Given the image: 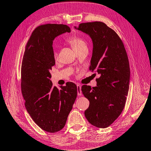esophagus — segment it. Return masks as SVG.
I'll use <instances>...</instances> for the list:
<instances>
[{
  "label": "esophagus",
  "instance_id": "1",
  "mask_svg": "<svg viewBox=\"0 0 151 151\" xmlns=\"http://www.w3.org/2000/svg\"><path fill=\"white\" fill-rule=\"evenodd\" d=\"M76 86H77V93L78 96L82 95V91H81V86L79 84H76Z\"/></svg>",
  "mask_w": 151,
  "mask_h": 151
}]
</instances>
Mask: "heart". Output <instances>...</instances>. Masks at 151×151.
<instances>
[{
	"label": "heart",
	"mask_w": 151,
	"mask_h": 151,
	"mask_svg": "<svg viewBox=\"0 0 151 151\" xmlns=\"http://www.w3.org/2000/svg\"><path fill=\"white\" fill-rule=\"evenodd\" d=\"M68 41L70 43V45L73 46L74 49L75 50L79 49V48H83V47H87L86 42L81 37H76V36H73L68 39ZM53 55H54V58L57 59L58 57V53L56 50H54L53 52Z\"/></svg>",
	"instance_id": "heart-1"
}]
</instances>
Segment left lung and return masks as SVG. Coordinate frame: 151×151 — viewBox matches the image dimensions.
Masks as SVG:
<instances>
[{"instance_id":"1","label":"left lung","mask_w":151,"mask_h":151,"mask_svg":"<svg viewBox=\"0 0 151 151\" xmlns=\"http://www.w3.org/2000/svg\"><path fill=\"white\" fill-rule=\"evenodd\" d=\"M75 28L91 38L90 70L100 75L96 86L81 88L90 102L85 115L93 126L104 129L118 118L126 103L130 81L128 56L119 35L104 22H86Z\"/></svg>"}]
</instances>
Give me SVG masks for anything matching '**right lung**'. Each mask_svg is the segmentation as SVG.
Segmentation results:
<instances>
[{
	"mask_svg": "<svg viewBox=\"0 0 151 151\" xmlns=\"http://www.w3.org/2000/svg\"><path fill=\"white\" fill-rule=\"evenodd\" d=\"M70 32L67 25L47 24L36 28L28 41L21 66V91L25 107L40 129L56 132L65 127L77 96L75 83L58 89L52 86L50 70L55 65L52 43Z\"/></svg>",
	"mask_w": 151,
	"mask_h": 151,
	"instance_id": "1",
	"label": "right lung"
}]
</instances>
